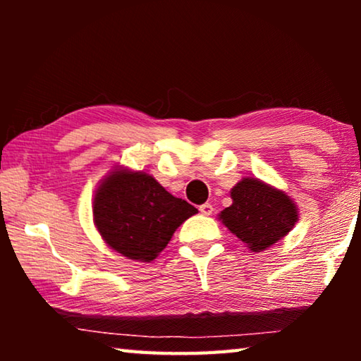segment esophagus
<instances>
[{
    "label": "esophagus",
    "instance_id": "1",
    "mask_svg": "<svg viewBox=\"0 0 361 361\" xmlns=\"http://www.w3.org/2000/svg\"><path fill=\"white\" fill-rule=\"evenodd\" d=\"M199 212L202 213V215L209 216V215H212V213H213V205L212 204H202V205L199 207Z\"/></svg>",
    "mask_w": 361,
    "mask_h": 361
}]
</instances>
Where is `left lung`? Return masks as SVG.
<instances>
[{
  "label": "left lung",
  "mask_w": 361,
  "mask_h": 361,
  "mask_svg": "<svg viewBox=\"0 0 361 361\" xmlns=\"http://www.w3.org/2000/svg\"><path fill=\"white\" fill-rule=\"evenodd\" d=\"M231 197L232 205L219 213V219L255 253L279 242L298 221V207L290 195L258 178L237 183Z\"/></svg>",
  "instance_id": "8db88e82"
}]
</instances>
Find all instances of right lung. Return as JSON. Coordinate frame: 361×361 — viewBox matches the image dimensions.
Returning <instances> with one entry per match:
<instances>
[{"label":"right lung","mask_w":361,"mask_h":361,"mask_svg":"<svg viewBox=\"0 0 361 361\" xmlns=\"http://www.w3.org/2000/svg\"><path fill=\"white\" fill-rule=\"evenodd\" d=\"M94 221L109 248L149 262L197 209L167 192L151 175L114 169L94 195Z\"/></svg>","instance_id":"right-lung-1"}]
</instances>
